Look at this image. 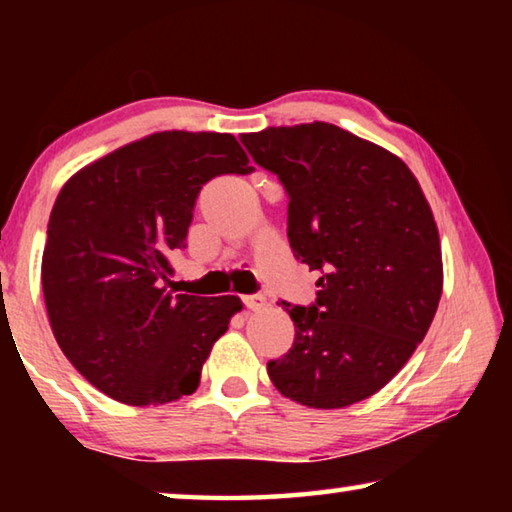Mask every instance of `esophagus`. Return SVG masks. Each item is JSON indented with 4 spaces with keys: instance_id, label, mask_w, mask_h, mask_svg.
<instances>
[{
    "instance_id": "34e87169",
    "label": "esophagus",
    "mask_w": 512,
    "mask_h": 512,
    "mask_svg": "<svg viewBox=\"0 0 512 512\" xmlns=\"http://www.w3.org/2000/svg\"><path fill=\"white\" fill-rule=\"evenodd\" d=\"M241 300H244V305L250 311H259V309L266 307V298L262 296V293H250V296H244Z\"/></svg>"
}]
</instances>
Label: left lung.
I'll return each instance as SVG.
<instances>
[{"label":"left lung","mask_w":512,"mask_h":512,"mask_svg":"<svg viewBox=\"0 0 512 512\" xmlns=\"http://www.w3.org/2000/svg\"><path fill=\"white\" fill-rule=\"evenodd\" d=\"M241 144L287 189L293 255L320 271L314 305L282 302L296 339L268 377L309 409L366 400L411 359L443 293L427 198L397 155L325 121L244 133Z\"/></svg>","instance_id":"left-lung-1"}]
</instances>
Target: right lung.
Listing matches in <instances>:
<instances>
[{
	"mask_svg": "<svg viewBox=\"0 0 512 512\" xmlns=\"http://www.w3.org/2000/svg\"><path fill=\"white\" fill-rule=\"evenodd\" d=\"M230 133L164 131L103 155L60 189L42 253L56 341L101 393L131 406L192 395L237 296H171L169 257L187 244L198 192L246 173Z\"/></svg>",
	"mask_w": 512,
	"mask_h": 512,
	"instance_id": "add662e5",
	"label": "right lung"
}]
</instances>
